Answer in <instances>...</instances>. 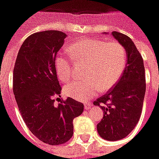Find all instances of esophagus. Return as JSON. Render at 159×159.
<instances>
[{"mask_svg":"<svg viewBox=\"0 0 159 159\" xmlns=\"http://www.w3.org/2000/svg\"><path fill=\"white\" fill-rule=\"evenodd\" d=\"M91 106H92L91 103H88V102H87V103L85 104V108H86V109H89V108L91 107Z\"/></svg>","mask_w":159,"mask_h":159,"instance_id":"obj_1","label":"esophagus"}]
</instances>
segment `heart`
Segmentation results:
<instances>
[{
	"mask_svg": "<svg viewBox=\"0 0 159 159\" xmlns=\"http://www.w3.org/2000/svg\"><path fill=\"white\" fill-rule=\"evenodd\" d=\"M73 58L87 63L84 80H74L66 85L64 92L77 101H87L101 89H110L122 76L126 66V52L117 41L106 42L98 38H82L69 47ZM73 61L58 53L55 68L58 78L66 81L72 77Z\"/></svg>",
	"mask_w": 159,
	"mask_h": 159,
	"instance_id": "obj_1",
	"label": "heart"
}]
</instances>
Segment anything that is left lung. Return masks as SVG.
Instances as JSON below:
<instances>
[{
    "mask_svg": "<svg viewBox=\"0 0 159 159\" xmlns=\"http://www.w3.org/2000/svg\"><path fill=\"white\" fill-rule=\"evenodd\" d=\"M113 37L126 50L127 64L122 77L105 95L93 105L103 110L102 121L97 124L99 135L108 141L126 137L140 119L146 89L143 60L129 37L113 31Z\"/></svg>",
    "mask_w": 159,
    "mask_h": 159,
    "instance_id": "8db88e82",
    "label": "left lung"
}]
</instances>
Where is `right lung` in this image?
Returning a JSON list of instances; mask_svg holds the SVG:
<instances>
[{
	"label": "right lung",
	"mask_w": 159,
	"mask_h": 159,
	"mask_svg": "<svg viewBox=\"0 0 159 159\" xmlns=\"http://www.w3.org/2000/svg\"><path fill=\"white\" fill-rule=\"evenodd\" d=\"M66 37L58 30L30 35L18 52L13 72V92L23 121L35 137L51 145L71 139L73 119L84 109L83 103L70 97L54 104L61 93L55 59Z\"/></svg>",
	"instance_id": "obj_1"
}]
</instances>
